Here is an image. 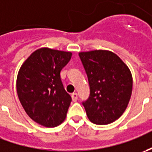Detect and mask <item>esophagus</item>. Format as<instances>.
I'll use <instances>...</instances> for the list:
<instances>
[{
    "label": "esophagus",
    "instance_id": "esophagus-1",
    "mask_svg": "<svg viewBox=\"0 0 152 152\" xmlns=\"http://www.w3.org/2000/svg\"><path fill=\"white\" fill-rule=\"evenodd\" d=\"M72 101L73 102H76L77 101V99H78V96H77V93H72Z\"/></svg>",
    "mask_w": 152,
    "mask_h": 152
}]
</instances>
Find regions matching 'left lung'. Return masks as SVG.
I'll list each match as a JSON object with an SVG mask.
<instances>
[{
    "instance_id": "1",
    "label": "left lung",
    "mask_w": 152,
    "mask_h": 152,
    "mask_svg": "<svg viewBox=\"0 0 152 152\" xmlns=\"http://www.w3.org/2000/svg\"><path fill=\"white\" fill-rule=\"evenodd\" d=\"M88 77L91 93L83 102L88 119L96 125L117 120L126 111L132 92L130 69L112 51L94 50L79 53Z\"/></svg>"
}]
</instances>
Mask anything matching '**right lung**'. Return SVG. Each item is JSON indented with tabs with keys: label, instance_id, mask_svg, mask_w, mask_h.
<instances>
[{
	"label": "right lung",
	"instance_id": "1",
	"mask_svg": "<svg viewBox=\"0 0 152 152\" xmlns=\"http://www.w3.org/2000/svg\"><path fill=\"white\" fill-rule=\"evenodd\" d=\"M72 52L47 47L32 52L20 68L16 91L25 111L37 123L55 127L66 117L72 97L65 91L60 72Z\"/></svg>",
	"mask_w": 152,
	"mask_h": 152
}]
</instances>
